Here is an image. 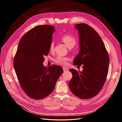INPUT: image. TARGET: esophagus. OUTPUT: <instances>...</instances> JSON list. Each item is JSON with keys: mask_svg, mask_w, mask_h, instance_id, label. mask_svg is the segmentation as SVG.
<instances>
[{"mask_svg": "<svg viewBox=\"0 0 122 122\" xmlns=\"http://www.w3.org/2000/svg\"><path fill=\"white\" fill-rule=\"evenodd\" d=\"M63 70H64V71L65 72V71H68V68H66V67H64L63 68Z\"/></svg>", "mask_w": 122, "mask_h": 122, "instance_id": "obj_1", "label": "esophagus"}]
</instances>
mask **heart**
<instances>
[{"mask_svg": "<svg viewBox=\"0 0 122 122\" xmlns=\"http://www.w3.org/2000/svg\"><path fill=\"white\" fill-rule=\"evenodd\" d=\"M61 40L63 42L65 45L69 48H72L76 44V38L72 35L66 34L61 36ZM54 49V44L53 42H52L50 43L49 46V50L50 51H53ZM69 60L68 57L62 56H57L54 59V61L56 64L65 66L67 64V61Z\"/></svg>", "mask_w": 122, "mask_h": 122, "instance_id": "1", "label": "heart"}]
</instances>
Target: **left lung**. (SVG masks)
<instances>
[{"mask_svg":"<svg viewBox=\"0 0 122 122\" xmlns=\"http://www.w3.org/2000/svg\"><path fill=\"white\" fill-rule=\"evenodd\" d=\"M75 28L79 35L80 51L73 64L82 65L83 70L70 69L73 76L69 86L76 97L88 99L96 96L104 86L109 57L101 38L93 28L85 23L76 24Z\"/></svg>","mask_w":122,"mask_h":122,"instance_id":"obj_1","label":"left lung"}]
</instances>
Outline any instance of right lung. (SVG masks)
Wrapping results in <instances>:
<instances>
[{"instance_id":"1","label":"right lung","mask_w":122,"mask_h":122,"mask_svg":"<svg viewBox=\"0 0 122 122\" xmlns=\"http://www.w3.org/2000/svg\"><path fill=\"white\" fill-rule=\"evenodd\" d=\"M53 26L39 25L25 34L20 40L14 59V67L22 89L31 99L45 98L53 91L63 69L53 65L43 66L49 52Z\"/></svg>"}]
</instances>
